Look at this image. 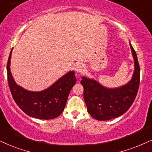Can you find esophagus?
I'll return each instance as SVG.
<instances>
[{"label":"esophagus","instance_id":"obj_1","mask_svg":"<svg viewBox=\"0 0 152 152\" xmlns=\"http://www.w3.org/2000/svg\"><path fill=\"white\" fill-rule=\"evenodd\" d=\"M84 68L85 67H84V66L82 64H78L75 67V70H76V72L77 73H82L84 71V69H85Z\"/></svg>","mask_w":152,"mask_h":152}]
</instances>
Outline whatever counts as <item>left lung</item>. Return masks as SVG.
Wrapping results in <instances>:
<instances>
[{"label": "left lung", "instance_id": "left-lung-1", "mask_svg": "<svg viewBox=\"0 0 152 152\" xmlns=\"http://www.w3.org/2000/svg\"><path fill=\"white\" fill-rule=\"evenodd\" d=\"M130 46L135 70L132 79L127 84L117 88H107L96 80L84 76L80 80L88 112L97 120L107 121L121 116L135 100L140 85V69L137 55L130 43Z\"/></svg>", "mask_w": 152, "mask_h": 152}]
</instances>
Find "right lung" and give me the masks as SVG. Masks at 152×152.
<instances>
[{"label":"right lung","mask_w":152,"mask_h":152,"mask_svg":"<svg viewBox=\"0 0 152 152\" xmlns=\"http://www.w3.org/2000/svg\"><path fill=\"white\" fill-rule=\"evenodd\" d=\"M11 55L12 50L7 64V81L17 106L34 118L48 120L59 116L64 111L71 90L76 83L74 72H68L47 89L40 92L29 91L17 85L13 79L10 69Z\"/></svg>","instance_id":"obj_1"}]
</instances>
